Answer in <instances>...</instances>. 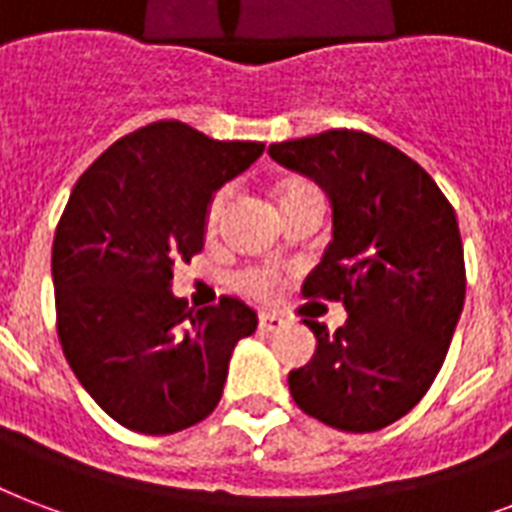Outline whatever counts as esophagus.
<instances>
[{"instance_id":"esophagus-1","label":"esophagus","mask_w":512,"mask_h":512,"mask_svg":"<svg viewBox=\"0 0 512 512\" xmlns=\"http://www.w3.org/2000/svg\"><path fill=\"white\" fill-rule=\"evenodd\" d=\"M282 327L284 319L279 317V314H268V311L260 314V330H263V333H276V330H282Z\"/></svg>"}]
</instances>
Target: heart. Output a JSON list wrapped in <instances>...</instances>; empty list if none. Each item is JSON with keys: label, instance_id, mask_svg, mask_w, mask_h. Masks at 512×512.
Instances as JSON below:
<instances>
[{"label": "heart", "instance_id": "heart-1", "mask_svg": "<svg viewBox=\"0 0 512 512\" xmlns=\"http://www.w3.org/2000/svg\"><path fill=\"white\" fill-rule=\"evenodd\" d=\"M303 190H317V185H311L306 179H287L282 187H279V201L282 198H290L295 193H303ZM228 187H220L217 193L209 198V204H206L204 212V225L206 230L217 228V222H220L222 212H225V206H228ZM233 287L241 292V295H247V298L255 300H273L276 298V292L282 287V273L271 268V265H265V268H247V271H241L233 276Z\"/></svg>", "mask_w": 512, "mask_h": 512}]
</instances>
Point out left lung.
<instances>
[{"mask_svg":"<svg viewBox=\"0 0 512 512\" xmlns=\"http://www.w3.org/2000/svg\"><path fill=\"white\" fill-rule=\"evenodd\" d=\"M271 158L322 185L333 241L303 298L341 300L346 325L317 335L290 373L298 408L343 432H376L427 395L464 306V252L454 206L435 179L384 139L333 128L271 144Z\"/></svg>","mask_w":512,"mask_h":512,"instance_id":"left-lung-1","label":"left lung"}]
</instances>
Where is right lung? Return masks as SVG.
<instances>
[{
    "label": "right lung",
    "mask_w": 512,
    "mask_h": 512,
    "mask_svg": "<svg viewBox=\"0 0 512 512\" xmlns=\"http://www.w3.org/2000/svg\"><path fill=\"white\" fill-rule=\"evenodd\" d=\"M263 150L158 120L77 179L53 239L56 330L77 381L117 424L171 435L220 403L257 314L228 295L193 311L171 279L174 263L204 249L209 198Z\"/></svg>",
    "instance_id": "obj_1"
}]
</instances>
